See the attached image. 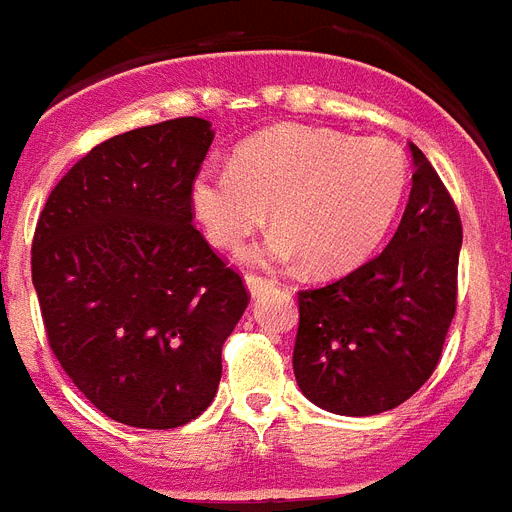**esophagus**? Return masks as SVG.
Masks as SVG:
<instances>
[{"mask_svg":"<svg viewBox=\"0 0 512 512\" xmlns=\"http://www.w3.org/2000/svg\"><path fill=\"white\" fill-rule=\"evenodd\" d=\"M246 287H248V292H251V298H259L261 292L272 290L274 282H269V279H264V277H256V274H248Z\"/></svg>","mask_w":512,"mask_h":512,"instance_id":"obj_1","label":"esophagus"}]
</instances>
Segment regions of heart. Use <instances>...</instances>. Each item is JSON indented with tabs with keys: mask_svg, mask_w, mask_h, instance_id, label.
<instances>
[{
	"mask_svg": "<svg viewBox=\"0 0 512 512\" xmlns=\"http://www.w3.org/2000/svg\"><path fill=\"white\" fill-rule=\"evenodd\" d=\"M409 160L391 139H352L316 126H277L235 147L227 168L191 181L196 222L217 248H238L266 220L274 230L246 264H305L334 274L368 259L399 214Z\"/></svg>",
	"mask_w": 512,
	"mask_h": 512,
	"instance_id": "obj_1",
	"label": "heart"
}]
</instances>
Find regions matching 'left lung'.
Wrapping results in <instances>:
<instances>
[{"label": "left lung", "instance_id": "8db88e82", "mask_svg": "<svg viewBox=\"0 0 512 512\" xmlns=\"http://www.w3.org/2000/svg\"><path fill=\"white\" fill-rule=\"evenodd\" d=\"M409 150L412 194L388 246L347 277L298 292L295 381L331 414L370 417L414 396L456 313L461 217L425 152Z\"/></svg>", "mask_w": 512, "mask_h": 512}]
</instances>
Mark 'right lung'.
I'll return each mask as SVG.
<instances>
[{
	"label": "right lung",
	"instance_id": "add662e5",
	"mask_svg": "<svg viewBox=\"0 0 512 512\" xmlns=\"http://www.w3.org/2000/svg\"><path fill=\"white\" fill-rule=\"evenodd\" d=\"M214 139L173 119L106 139L48 194L33 287L48 344L106 417L181 427L212 404L243 279L191 225L189 189Z\"/></svg>",
	"mask_w": 512,
	"mask_h": 512
}]
</instances>
